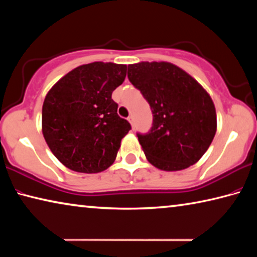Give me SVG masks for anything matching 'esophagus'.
I'll return each instance as SVG.
<instances>
[{
	"label": "esophagus",
	"instance_id": "esophagus-1",
	"mask_svg": "<svg viewBox=\"0 0 257 257\" xmlns=\"http://www.w3.org/2000/svg\"><path fill=\"white\" fill-rule=\"evenodd\" d=\"M128 120H129V122H130V124H132V127H133V129H134V128H135V120H134V116L130 115L129 118H128Z\"/></svg>",
	"mask_w": 257,
	"mask_h": 257
}]
</instances>
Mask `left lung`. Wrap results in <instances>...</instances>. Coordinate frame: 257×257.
Returning a JSON list of instances; mask_svg holds the SVG:
<instances>
[{
    "label": "left lung",
    "instance_id": "8db88e82",
    "mask_svg": "<svg viewBox=\"0 0 257 257\" xmlns=\"http://www.w3.org/2000/svg\"><path fill=\"white\" fill-rule=\"evenodd\" d=\"M128 79L153 113L150 132L137 134L149 162L164 171L184 170L196 163L216 132L215 107L206 90L169 62L129 64Z\"/></svg>",
    "mask_w": 257,
    "mask_h": 257
}]
</instances>
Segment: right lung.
<instances>
[{"instance_id":"1","label":"right lung","mask_w":257,"mask_h":257,"mask_svg":"<svg viewBox=\"0 0 257 257\" xmlns=\"http://www.w3.org/2000/svg\"><path fill=\"white\" fill-rule=\"evenodd\" d=\"M127 75L125 64L77 67L52 87L42 110V130L52 153L68 169L104 171L114 162L132 125L118 115L112 92Z\"/></svg>"}]
</instances>
